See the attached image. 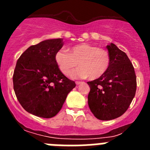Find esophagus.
<instances>
[{"label": "esophagus", "instance_id": "34e87169", "mask_svg": "<svg viewBox=\"0 0 150 150\" xmlns=\"http://www.w3.org/2000/svg\"><path fill=\"white\" fill-rule=\"evenodd\" d=\"M81 83H82V82H80V81H76V85H79V84H81Z\"/></svg>", "mask_w": 150, "mask_h": 150}]
</instances>
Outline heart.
Here are the masks:
<instances>
[{"label":"heart","mask_w":150,"mask_h":150,"mask_svg":"<svg viewBox=\"0 0 150 150\" xmlns=\"http://www.w3.org/2000/svg\"><path fill=\"white\" fill-rule=\"evenodd\" d=\"M55 61L59 71L64 75H68L72 71L71 77L74 79L89 77L96 79L107 71L110 64L109 52L95 45L79 43L71 46L68 52L59 50L55 54Z\"/></svg>","instance_id":"heart-1"}]
</instances>
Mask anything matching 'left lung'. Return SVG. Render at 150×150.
<instances>
[{"instance_id": "8db88e82", "label": "left lung", "mask_w": 150, "mask_h": 150, "mask_svg": "<svg viewBox=\"0 0 150 150\" xmlns=\"http://www.w3.org/2000/svg\"><path fill=\"white\" fill-rule=\"evenodd\" d=\"M107 49L110 57L109 68L100 78L87 83L88 107L100 120H114L125 113L137 88L134 69L126 54L112 43Z\"/></svg>"}]
</instances>
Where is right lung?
Segmentation results:
<instances>
[{
  "label": "right lung",
  "instance_id": "right-lung-1",
  "mask_svg": "<svg viewBox=\"0 0 150 150\" xmlns=\"http://www.w3.org/2000/svg\"><path fill=\"white\" fill-rule=\"evenodd\" d=\"M63 45L62 38L46 40L28 47L16 62L13 77L16 98L27 112L38 117L55 116L76 86L55 63V52Z\"/></svg>",
  "mask_w": 150,
  "mask_h": 150
}]
</instances>
